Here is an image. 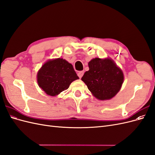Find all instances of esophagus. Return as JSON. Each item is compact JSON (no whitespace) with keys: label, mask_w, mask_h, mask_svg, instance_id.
Here are the masks:
<instances>
[{"label":"esophagus","mask_w":155,"mask_h":155,"mask_svg":"<svg viewBox=\"0 0 155 155\" xmlns=\"http://www.w3.org/2000/svg\"><path fill=\"white\" fill-rule=\"evenodd\" d=\"M83 74H84V72H83V71H80V72H79L78 73V76H79V78H81L82 76H83Z\"/></svg>","instance_id":"esophagus-1"}]
</instances>
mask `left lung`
<instances>
[{
    "label": "left lung",
    "instance_id": "8db88e82",
    "mask_svg": "<svg viewBox=\"0 0 155 155\" xmlns=\"http://www.w3.org/2000/svg\"><path fill=\"white\" fill-rule=\"evenodd\" d=\"M88 67L81 80L96 98L110 100L119 92L124 82V74L113 61L95 58L88 63Z\"/></svg>",
    "mask_w": 155,
    "mask_h": 155
}]
</instances>
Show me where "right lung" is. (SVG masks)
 Here are the masks:
<instances>
[{"instance_id": "add662e5", "label": "right lung", "mask_w": 155, "mask_h": 155, "mask_svg": "<svg viewBox=\"0 0 155 155\" xmlns=\"http://www.w3.org/2000/svg\"><path fill=\"white\" fill-rule=\"evenodd\" d=\"M78 79L72 65L61 58L48 61L37 73L39 87L51 96L67 90L70 83Z\"/></svg>"}]
</instances>
